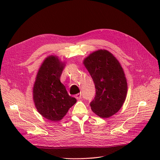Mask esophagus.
Returning <instances> with one entry per match:
<instances>
[{"instance_id":"obj_1","label":"esophagus","mask_w":160,"mask_h":160,"mask_svg":"<svg viewBox=\"0 0 160 160\" xmlns=\"http://www.w3.org/2000/svg\"><path fill=\"white\" fill-rule=\"evenodd\" d=\"M76 98L77 99H80L82 98V94L81 93H78L75 95Z\"/></svg>"}]
</instances>
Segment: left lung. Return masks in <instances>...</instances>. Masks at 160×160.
<instances>
[{"mask_svg": "<svg viewBox=\"0 0 160 160\" xmlns=\"http://www.w3.org/2000/svg\"><path fill=\"white\" fill-rule=\"evenodd\" d=\"M96 89L90 102L92 111L102 118L115 114L122 107L127 93V82L119 62L106 50L91 54L83 61Z\"/></svg>", "mask_w": 160, "mask_h": 160, "instance_id": "obj_1", "label": "left lung"}]
</instances>
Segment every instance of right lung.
Segmentation results:
<instances>
[{
	"label": "right lung",
	"instance_id": "obj_1",
	"mask_svg": "<svg viewBox=\"0 0 160 160\" xmlns=\"http://www.w3.org/2000/svg\"><path fill=\"white\" fill-rule=\"evenodd\" d=\"M63 65L56 56H49L41 65L33 88L38 112L52 121H60L76 102L60 82Z\"/></svg>",
	"mask_w": 160,
	"mask_h": 160
}]
</instances>
